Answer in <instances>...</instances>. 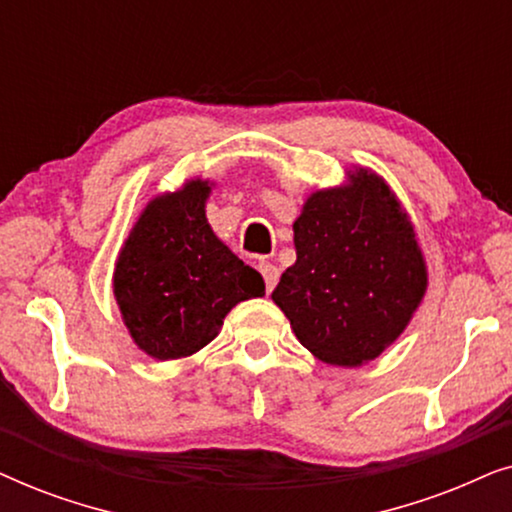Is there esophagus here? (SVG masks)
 I'll list each match as a JSON object with an SVG mask.
<instances>
[{
	"instance_id": "1",
	"label": "esophagus",
	"mask_w": 512,
	"mask_h": 512,
	"mask_svg": "<svg viewBox=\"0 0 512 512\" xmlns=\"http://www.w3.org/2000/svg\"><path fill=\"white\" fill-rule=\"evenodd\" d=\"M258 272H261L263 279H265V289H268V291L275 289L277 279H279L277 265H272L270 261H258Z\"/></svg>"
}]
</instances>
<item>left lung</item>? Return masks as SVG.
<instances>
[{"instance_id": "1", "label": "left lung", "mask_w": 512, "mask_h": 512, "mask_svg": "<svg viewBox=\"0 0 512 512\" xmlns=\"http://www.w3.org/2000/svg\"><path fill=\"white\" fill-rule=\"evenodd\" d=\"M296 263L272 300L300 345L331 366L380 356L410 324L429 275L415 228L375 172L312 193L293 223Z\"/></svg>"}]
</instances>
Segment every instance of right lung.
Returning a JSON list of instances; mask_svg holds the SVG:
<instances>
[{
    "label": "right lung",
    "instance_id": "right-lung-1",
    "mask_svg": "<svg viewBox=\"0 0 512 512\" xmlns=\"http://www.w3.org/2000/svg\"><path fill=\"white\" fill-rule=\"evenodd\" d=\"M212 184L186 181L149 200L118 254L114 296L135 345L158 361L184 359L219 335L237 303L265 296L207 223Z\"/></svg>",
    "mask_w": 512,
    "mask_h": 512
}]
</instances>
